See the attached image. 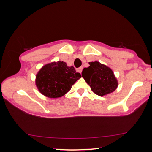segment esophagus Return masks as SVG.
Wrapping results in <instances>:
<instances>
[{
	"instance_id": "obj_1",
	"label": "esophagus",
	"mask_w": 152,
	"mask_h": 152,
	"mask_svg": "<svg viewBox=\"0 0 152 152\" xmlns=\"http://www.w3.org/2000/svg\"><path fill=\"white\" fill-rule=\"evenodd\" d=\"M77 71H78L79 73H81L82 71V67H80L79 68L77 69Z\"/></svg>"
}]
</instances>
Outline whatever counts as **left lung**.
I'll return each instance as SVG.
<instances>
[{
  "instance_id": "8db88e82",
  "label": "left lung",
  "mask_w": 152,
  "mask_h": 152,
  "mask_svg": "<svg viewBox=\"0 0 152 152\" xmlns=\"http://www.w3.org/2000/svg\"><path fill=\"white\" fill-rule=\"evenodd\" d=\"M89 65L82 70V76L94 93L102 96L117 89V79L109 67L97 61L89 62Z\"/></svg>"
}]
</instances>
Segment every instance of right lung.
Segmentation results:
<instances>
[{"label":"right lung","instance_id":"obj_1","mask_svg":"<svg viewBox=\"0 0 152 152\" xmlns=\"http://www.w3.org/2000/svg\"><path fill=\"white\" fill-rule=\"evenodd\" d=\"M81 78L73 66L64 61H53L43 66L36 74L35 85L45 96L56 99L65 95Z\"/></svg>","mask_w":152,"mask_h":152}]
</instances>
